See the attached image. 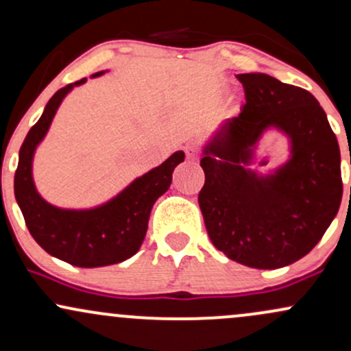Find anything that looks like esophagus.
I'll return each mask as SVG.
<instances>
[{
  "label": "esophagus",
  "instance_id": "1",
  "mask_svg": "<svg viewBox=\"0 0 351 351\" xmlns=\"http://www.w3.org/2000/svg\"><path fill=\"white\" fill-rule=\"evenodd\" d=\"M184 153H186V156L189 160L199 158V150H198V147H195V145H188V147H184Z\"/></svg>",
  "mask_w": 351,
  "mask_h": 351
}]
</instances>
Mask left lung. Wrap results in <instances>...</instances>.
<instances>
[{
    "label": "left lung",
    "mask_w": 351,
    "mask_h": 351,
    "mask_svg": "<svg viewBox=\"0 0 351 351\" xmlns=\"http://www.w3.org/2000/svg\"><path fill=\"white\" fill-rule=\"evenodd\" d=\"M245 92L241 114L204 148L198 201L211 243L254 269L293 264L325 234L343 195L340 147L318 100L267 74H237ZM269 124L293 142V158L271 180L245 170Z\"/></svg>",
    "instance_id": "1"
}]
</instances>
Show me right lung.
<instances>
[{
  "label": "right lung",
  "instance_id": "right-lung-1",
  "mask_svg": "<svg viewBox=\"0 0 351 351\" xmlns=\"http://www.w3.org/2000/svg\"><path fill=\"white\" fill-rule=\"evenodd\" d=\"M100 74L97 72L94 77ZM84 80H77L74 86ZM74 86L59 88L47 102L41 119L27 132L14 173V196L31 236L44 251L77 267H102L123 263L138 251L147 234L153 204L170 188L173 170L183 162L184 153H173L167 162L136 178L104 206L88 211L51 206L34 188L33 153L46 135L59 104Z\"/></svg>",
  "mask_w": 351,
  "mask_h": 351
}]
</instances>
